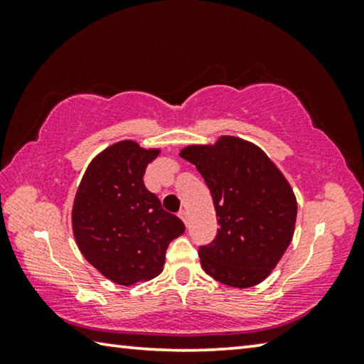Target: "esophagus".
Listing matches in <instances>:
<instances>
[{"instance_id":"obj_1","label":"esophagus","mask_w":364,"mask_h":364,"mask_svg":"<svg viewBox=\"0 0 364 364\" xmlns=\"http://www.w3.org/2000/svg\"><path fill=\"white\" fill-rule=\"evenodd\" d=\"M178 217H180V218L184 221V223L188 225V212H186V210H180V212H178Z\"/></svg>"}]
</instances>
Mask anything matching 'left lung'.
Here are the masks:
<instances>
[{
	"label": "left lung",
	"mask_w": 364,
	"mask_h": 364,
	"mask_svg": "<svg viewBox=\"0 0 364 364\" xmlns=\"http://www.w3.org/2000/svg\"><path fill=\"white\" fill-rule=\"evenodd\" d=\"M180 156L196 165L217 210V236L199 245L202 268L231 287L262 282L292 241L297 202L286 178L260 147L232 136Z\"/></svg>",
	"instance_id": "obj_1"
}]
</instances>
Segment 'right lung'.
Returning a JSON list of instances; mask_svg holds the SVG:
<instances>
[{
  "label": "right lung",
  "instance_id": "right-lung-1",
  "mask_svg": "<svg viewBox=\"0 0 364 364\" xmlns=\"http://www.w3.org/2000/svg\"><path fill=\"white\" fill-rule=\"evenodd\" d=\"M157 156L133 141L115 143L95 157L77 191L72 226L80 252L117 284L157 276L168 244L186 230L144 186L147 164Z\"/></svg>",
  "mask_w": 364,
  "mask_h": 364
}]
</instances>
